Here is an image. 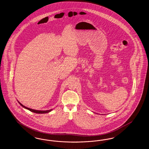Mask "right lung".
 Returning <instances> with one entry per match:
<instances>
[{"label": "right lung", "mask_w": 149, "mask_h": 149, "mask_svg": "<svg viewBox=\"0 0 149 149\" xmlns=\"http://www.w3.org/2000/svg\"><path fill=\"white\" fill-rule=\"evenodd\" d=\"M18 102H19V104H20V105L22 107H24L25 109H28V110H29V111H31V112H33V113H49V112H50L53 109H51V110H34V109H30V108H29V107H25L23 105H22L19 101H18Z\"/></svg>", "instance_id": "obj_1"}]
</instances>
